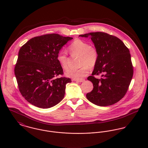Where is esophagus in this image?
<instances>
[{
    "instance_id": "34e87169",
    "label": "esophagus",
    "mask_w": 148,
    "mask_h": 148,
    "mask_svg": "<svg viewBox=\"0 0 148 148\" xmlns=\"http://www.w3.org/2000/svg\"><path fill=\"white\" fill-rule=\"evenodd\" d=\"M75 82H79V83H82V82H84L85 80L84 79H82V80H74Z\"/></svg>"
}]
</instances>
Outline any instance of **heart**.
Masks as SVG:
<instances>
[{"label": "heart", "instance_id": "b5f03b06", "mask_svg": "<svg viewBox=\"0 0 148 148\" xmlns=\"http://www.w3.org/2000/svg\"><path fill=\"white\" fill-rule=\"evenodd\" d=\"M68 49L72 55L79 56V65L82 66L76 69H69L65 75L74 80H82L89 73L88 66L93 68L97 63L99 57L98 49L96 47L90 45L89 42L82 39L74 40L68 46ZM56 59L63 69H68V58L65 52H59Z\"/></svg>", "mask_w": 148, "mask_h": 148}]
</instances>
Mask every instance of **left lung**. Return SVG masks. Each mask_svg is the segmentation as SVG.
<instances>
[{
  "label": "left lung",
  "instance_id": "8db88e82",
  "mask_svg": "<svg viewBox=\"0 0 148 148\" xmlns=\"http://www.w3.org/2000/svg\"><path fill=\"white\" fill-rule=\"evenodd\" d=\"M79 36H90L99 54L92 76L88 77L93 89L86 94L87 99L101 106L117 103L126 94L133 75L129 49L120 39L105 32H90ZM101 73V79L94 77Z\"/></svg>",
  "mask_w": 148,
  "mask_h": 148
}]
</instances>
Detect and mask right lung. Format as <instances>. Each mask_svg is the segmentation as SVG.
I'll use <instances>...</instances> for the list:
<instances>
[{
    "label": "right lung",
    "instance_id": "obj_1",
    "mask_svg": "<svg viewBox=\"0 0 148 148\" xmlns=\"http://www.w3.org/2000/svg\"><path fill=\"white\" fill-rule=\"evenodd\" d=\"M73 38L56 34H46L29 40L19 50L15 75L22 96L40 108L57 105L65 95L71 79L57 77L63 74L57 55Z\"/></svg>",
    "mask_w": 148,
    "mask_h": 148
}]
</instances>
